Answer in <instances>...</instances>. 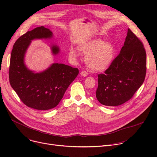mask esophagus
Instances as JSON below:
<instances>
[{
	"instance_id": "esophagus-1",
	"label": "esophagus",
	"mask_w": 157,
	"mask_h": 157,
	"mask_svg": "<svg viewBox=\"0 0 157 157\" xmlns=\"http://www.w3.org/2000/svg\"><path fill=\"white\" fill-rule=\"evenodd\" d=\"M80 74H81V76L85 77V76H86L88 75V72L86 71H83L81 72Z\"/></svg>"
}]
</instances>
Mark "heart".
Returning a JSON list of instances; mask_svg holds the SVG:
<instances>
[{
	"label": "heart",
	"mask_w": 157,
	"mask_h": 157,
	"mask_svg": "<svg viewBox=\"0 0 157 157\" xmlns=\"http://www.w3.org/2000/svg\"><path fill=\"white\" fill-rule=\"evenodd\" d=\"M79 50L86 54L85 62L88 67L94 71L101 72L108 68L111 63L115 49L109 42H103L96 39L81 44ZM69 56L74 59L77 58V53L73 48L69 50Z\"/></svg>",
	"instance_id": "b5f03b06"
}]
</instances>
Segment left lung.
I'll return each instance as SVG.
<instances>
[{
  "label": "left lung",
  "instance_id": "8db88e82",
  "mask_svg": "<svg viewBox=\"0 0 157 157\" xmlns=\"http://www.w3.org/2000/svg\"><path fill=\"white\" fill-rule=\"evenodd\" d=\"M146 74V53L143 44L130 29L120 53L104 74H98L96 97L101 104L117 106L132 98Z\"/></svg>",
  "mask_w": 157,
  "mask_h": 157
}]
</instances>
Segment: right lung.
Listing matches in <instances>:
<instances>
[{
	"mask_svg": "<svg viewBox=\"0 0 157 157\" xmlns=\"http://www.w3.org/2000/svg\"><path fill=\"white\" fill-rule=\"evenodd\" d=\"M52 36V32L48 29L43 26L37 27L16 40L11 52L10 85L24 104L37 110H48L56 107L79 74L78 68L62 63H53L40 73H34L25 67L24 55L31 40ZM52 50L56 54L59 49L53 46Z\"/></svg>",
	"mask_w": 157,
	"mask_h": 157,
	"instance_id": "right-lung-1",
	"label": "right lung"
}]
</instances>
